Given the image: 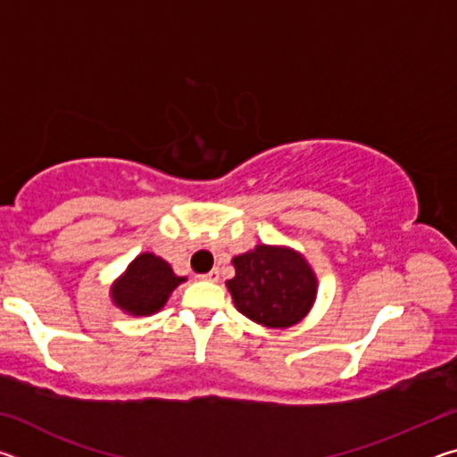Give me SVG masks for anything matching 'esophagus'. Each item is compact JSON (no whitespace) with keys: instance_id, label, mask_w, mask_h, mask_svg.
I'll return each mask as SVG.
<instances>
[{"instance_id":"1","label":"esophagus","mask_w":457,"mask_h":457,"mask_svg":"<svg viewBox=\"0 0 457 457\" xmlns=\"http://www.w3.org/2000/svg\"><path fill=\"white\" fill-rule=\"evenodd\" d=\"M201 280H207V282H220V270L213 268L212 272H207L201 276Z\"/></svg>"}]
</instances>
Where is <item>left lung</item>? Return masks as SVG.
Masks as SVG:
<instances>
[{
  "label": "left lung",
  "mask_w": 457,
  "mask_h": 457,
  "mask_svg": "<svg viewBox=\"0 0 457 457\" xmlns=\"http://www.w3.org/2000/svg\"><path fill=\"white\" fill-rule=\"evenodd\" d=\"M228 280L234 304L247 319L270 328H286L304 319L316 298V276L303 253L260 244L231 260Z\"/></svg>",
  "instance_id": "obj_1"
}]
</instances>
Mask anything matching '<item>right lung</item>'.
Instances as JSON below:
<instances>
[{"mask_svg": "<svg viewBox=\"0 0 457 457\" xmlns=\"http://www.w3.org/2000/svg\"><path fill=\"white\" fill-rule=\"evenodd\" d=\"M185 282L175 276L163 258L145 252L130 262L127 272L112 284V303L133 316H149L159 312L171 292Z\"/></svg>", "mask_w": 457, "mask_h": 457, "instance_id": "add662e5", "label": "right lung"}]
</instances>
